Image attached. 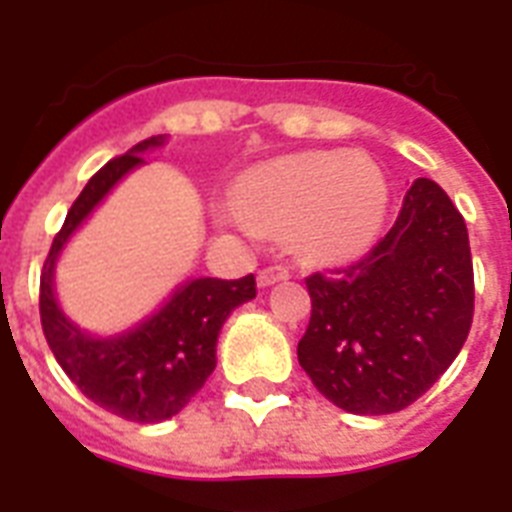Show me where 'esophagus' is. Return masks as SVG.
I'll return each mask as SVG.
<instances>
[{
    "instance_id": "1",
    "label": "esophagus",
    "mask_w": 512,
    "mask_h": 512,
    "mask_svg": "<svg viewBox=\"0 0 512 512\" xmlns=\"http://www.w3.org/2000/svg\"><path fill=\"white\" fill-rule=\"evenodd\" d=\"M284 279H289L287 265H268V268H263V271L257 273V284H260V287H271V284Z\"/></svg>"
}]
</instances>
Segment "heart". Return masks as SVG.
<instances>
[{"label":"heart","mask_w":512,"mask_h":512,"mask_svg":"<svg viewBox=\"0 0 512 512\" xmlns=\"http://www.w3.org/2000/svg\"><path fill=\"white\" fill-rule=\"evenodd\" d=\"M228 220L297 231L305 255L340 263L361 255L380 231L388 185L380 167L358 154L311 151L260 164L233 191Z\"/></svg>","instance_id":"1"}]
</instances>
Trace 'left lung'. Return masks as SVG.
I'll use <instances>...</instances> for the list:
<instances>
[{
    "label": "left lung",
    "mask_w": 512,
    "mask_h": 512,
    "mask_svg": "<svg viewBox=\"0 0 512 512\" xmlns=\"http://www.w3.org/2000/svg\"><path fill=\"white\" fill-rule=\"evenodd\" d=\"M297 358L350 414L414 404L449 369L473 324V257L444 188L417 177L396 223L364 257L311 273Z\"/></svg>",
    "instance_id": "obj_1"
}]
</instances>
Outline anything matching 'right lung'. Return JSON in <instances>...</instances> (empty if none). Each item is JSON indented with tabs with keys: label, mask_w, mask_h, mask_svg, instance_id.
<instances>
[{
	"label": "right lung",
	"mask_w": 512,
	"mask_h": 512,
	"mask_svg": "<svg viewBox=\"0 0 512 512\" xmlns=\"http://www.w3.org/2000/svg\"><path fill=\"white\" fill-rule=\"evenodd\" d=\"M162 143L164 135L140 140L90 177L55 233L39 279V316L52 356L90 401L132 422L167 420L199 393L215 369V345L225 319L257 295L252 273L233 281L193 279L146 324L111 340L84 335L63 316L52 295L55 257L95 204L132 167L143 164L140 154Z\"/></svg>",
	"instance_id": "1"
}]
</instances>
